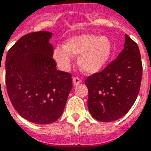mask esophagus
Here are the masks:
<instances>
[{"mask_svg": "<svg viewBox=\"0 0 151 151\" xmlns=\"http://www.w3.org/2000/svg\"><path fill=\"white\" fill-rule=\"evenodd\" d=\"M81 83V79L79 78L78 77H74L73 78V83L74 84V85H78L79 83Z\"/></svg>", "mask_w": 151, "mask_h": 151, "instance_id": "obj_1", "label": "esophagus"}]
</instances>
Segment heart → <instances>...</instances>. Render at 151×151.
I'll list each match as a JSON object with an SVG mask.
<instances>
[{
  "instance_id": "obj_1",
  "label": "heart",
  "mask_w": 151,
  "mask_h": 151,
  "mask_svg": "<svg viewBox=\"0 0 151 151\" xmlns=\"http://www.w3.org/2000/svg\"><path fill=\"white\" fill-rule=\"evenodd\" d=\"M112 54V44L105 36L83 34L68 38L65 46L55 47L54 58L63 69L71 65L73 55H80L79 65L84 72L95 73L108 63Z\"/></svg>"
}]
</instances>
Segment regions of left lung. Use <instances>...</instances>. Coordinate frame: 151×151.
I'll return each instance as SVG.
<instances>
[{
	"label": "left lung",
	"mask_w": 151,
	"mask_h": 151,
	"mask_svg": "<svg viewBox=\"0 0 151 151\" xmlns=\"http://www.w3.org/2000/svg\"><path fill=\"white\" fill-rule=\"evenodd\" d=\"M123 47L117 59L85 80L89 111L101 122H112L125 115L140 91L142 63L137 44L126 34Z\"/></svg>",
	"instance_id": "obj_1"
}]
</instances>
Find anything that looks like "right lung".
Segmentation results:
<instances>
[{
	"label": "right lung",
	"instance_id": "right-lung-1",
	"mask_svg": "<svg viewBox=\"0 0 151 151\" xmlns=\"http://www.w3.org/2000/svg\"><path fill=\"white\" fill-rule=\"evenodd\" d=\"M51 35L46 31L28 33L6 55L9 100L20 116L36 124L56 121L73 87L71 73L56 69L53 46L49 42Z\"/></svg>",
	"mask_w": 151,
	"mask_h": 151
}]
</instances>
